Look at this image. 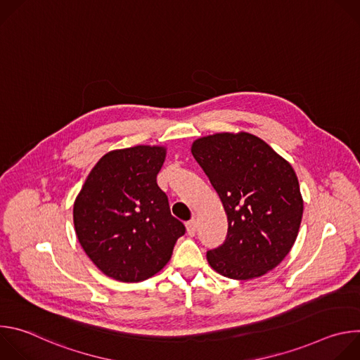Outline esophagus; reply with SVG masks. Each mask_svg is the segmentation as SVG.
<instances>
[{
    "label": "esophagus",
    "instance_id": "1",
    "mask_svg": "<svg viewBox=\"0 0 360 360\" xmlns=\"http://www.w3.org/2000/svg\"><path fill=\"white\" fill-rule=\"evenodd\" d=\"M186 231H188V233H189L191 236L195 235V232H196V221H195V219L186 222Z\"/></svg>",
    "mask_w": 360,
    "mask_h": 360
}]
</instances>
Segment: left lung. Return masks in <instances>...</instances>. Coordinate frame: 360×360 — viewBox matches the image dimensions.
Returning a JSON list of instances; mask_svg holds the SVG:
<instances>
[{
	"label": "left lung",
	"mask_w": 360,
	"mask_h": 360,
	"mask_svg": "<svg viewBox=\"0 0 360 360\" xmlns=\"http://www.w3.org/2000/svg\"><path fill=\"white\" fill-rule=\"evenodd\" d=\"M191 152L228 217L226 240L207 253L211 268L236 281L275 269L290 252L303 214L292 165L264 139L243 131L200 136Z\"/></svg>",
	"instance_id": "obj_1"
}]
</instances>
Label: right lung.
Returning <instances> with one entry per match:
<instances>
[{"label": "right lung", "mask_w": 360, "mask_h": 360, "mask_svg": "<svg viewBox=\"0 0 360 360\" xmlns=\"http://www.w3.org/2000/svg\"><path fill=\"white\" fill-rule=\"evenodd\" d=\"M165 158L164 145L110 150L75 198L77 238L92 264L115 281L141 282L161 272L185 233L157 184Z\"/></svg>", "instance_id": "add662e5"}]
</instances>
